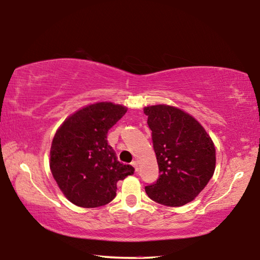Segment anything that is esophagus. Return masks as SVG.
Returning <instances> with one entry per match:
<instances>
[{"label":"esophagus","instance_id":"1","mask_svg":"<svg viewBox=\"0 0 260 260\" xmlns=\"http://www.w3.org/2000/svg\"><path fill=\"white\" fill-rule=\"evenodd\" d=\"M132 165L135 167V171H136V172H138V171H139V161L138 160H134L133 162H132Z\"/></svg>","mask_w":260,"mask_h":260}]
</instances>
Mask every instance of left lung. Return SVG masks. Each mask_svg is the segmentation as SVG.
I'll return each mask as SVG.
<instances>
[{
  "label": "left lung",
  "instance_id": "obj_1",
  "mask_svg": "<svg viewBox=\"0 0 260 260\" xmlns=\"http://www.w3.org/2000/svg\"><path fill=\"white\" fill-rule=\"evenodd\" d=\"M151 129L159 178L146 186L152 201L182 206L203 190L215 169L213 141L195 118L166 104L143 109Z\"/></svg>",
  "mask_w": 260,
  "mask_h": 260
}]
</instances>
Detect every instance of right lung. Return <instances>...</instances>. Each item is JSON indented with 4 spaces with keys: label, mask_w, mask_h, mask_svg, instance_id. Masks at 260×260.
<instances>
[{
    "label": "right lung",
    "mask_w": 260,
    "mask_h": 260,
    "mask_svg": "<svg viewBox=\"0 0 260 260\" xmlns=\"http://www.w3.org/2000/svg\"><path fill=\"white\" fill-rule=\"evenodd\" d=\"M127 108L99 102L78 110L59 126L50 148V170L61 192L81 208H98L116 197L117 182L134 173L118 161L108 131Z\"/></svg>",
    "instance_id": "add662e5"
}]
</instances>
